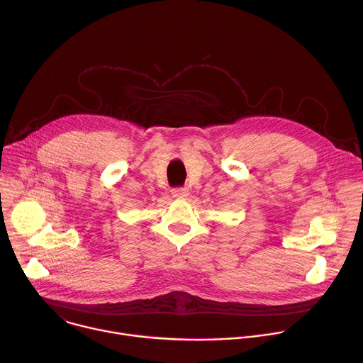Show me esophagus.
<instances>
[{"label": "esophagus", "instance_id": "esophagus-1", "mask_svg": "<svg viewBox=\"0 0 363 363\" xmlns=\"http://www.w3.org/2000/svg\"><path fill=\"white\" fill-rule=\"evenodd\" d=\"M171 194L174 198H185V196H188L189 189L188 188H174L171 191Z\"/></svg>", "mask_w": 363, "mask_h": 363}]
</instances>
